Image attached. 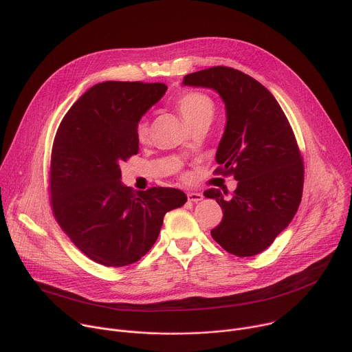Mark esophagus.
Instances as JSON below:
<instances>
[{
  "label": "esophagus",
  "instance_id": "34e87169",
  "mask_svg": "<svg viewBox=\"0 0 352 352\" xmlns=\"http://www.w3.org/2000/svg\"><path fill=\"white\" fill-rule=\"evenodd\" d=\"M204 199L202 193H197V192H189L188 193V200L189 202H200V200Z\"/></svg>",
  "mask_w": 352,
  "mask_h": 352
}]
</instances>
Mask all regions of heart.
I'll return each mask as SVG.
<instances>
[{
	"mask_svg": "<svg viewBox=\"0 0 352 352\" xmlns=\"http://www.w3.org/2000/svg\"><path fill=\"white\" fill-rule=\"evenodd\" d=\"M175 107L182 117V120L186 122L189 128L200 124V122H209L213 118L214 114V103L213 100L200 91H186L181 94L177 102ZM135 135L139 143H146L150 138V125L147 120H140L136 124Z\"/></svg>",
	"mask_w": 352,
	"mask_h": 352,
	"instance_id": "obj_1",
	"label": "heart"
}]
</instances>
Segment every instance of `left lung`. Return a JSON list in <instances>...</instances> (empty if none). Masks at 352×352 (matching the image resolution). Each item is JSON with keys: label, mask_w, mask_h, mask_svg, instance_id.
I'll use <instances>...</instances> for the list:
<instances>
[{"label": "left lung", "mask_w": 352, "mask_h": 352, "mask_svg": "<svg viewBox=\"0 0 352 352\" xmlns=\"http://www.w3.org/2000/svg\"><path fill=\"white\" fill-rule=\"evenodd\" d=\"M182 83L214 89L226 103L214 173L234 175L238 185L231 196L216 188L204 193L223 209L210 234L235 256L258 255L288 227L302 197L304 162L292 128L274 96L238 69L212 67Z\"/></svg>", "instance_id": "8db88e82"}]
</instances>
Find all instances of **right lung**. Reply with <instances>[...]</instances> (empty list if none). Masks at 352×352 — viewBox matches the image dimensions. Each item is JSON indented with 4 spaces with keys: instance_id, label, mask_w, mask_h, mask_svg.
<instances>
[{
    "instance_id": "right-lung-1",
    "label": "right lung",
    "mask_w": 352,
    "mask_h": 352,
    "mask_svg": "<svg viewBox=\"0 0 352 352\" xmlns=\"http://www.w3.org/2000/svg\"><path fill=\"white\" fill-rule=\"evenodd\" d=\"M166 90L164 83H97L58 126L50 164L53 213L96 263L122 267L138 262L155 245L164 214L186 202L175 188L135 192L120 181V163L139 152L136 124Z\"/></svg>"
}]
</instances>
